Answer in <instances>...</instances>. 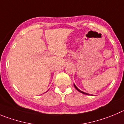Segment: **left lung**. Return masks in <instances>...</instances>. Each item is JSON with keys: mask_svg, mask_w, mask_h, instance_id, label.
I'll return each instance as SVG.
<instances>
[{"mask_svg": "<svg viewBox=\"0 0 124 124\" xmlns=\"http://www.w3.org/2000/svg\"><path fill=\"white\" fill-rule=\"evenodd\" d=\"M74 86H75V88H76V89L77 90V91H79V92H81V93H84V94H85V95H90V94H89V93H85V92H83V91H80V90H79V89H78V87H77L76 86V85H75V84H74Z\"/></svg>", "mask_w": 124, "mask_h": 124, "instance_id": "left-lung-1", "label": "left lung"}]
</instances>
